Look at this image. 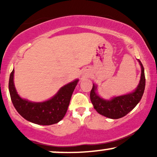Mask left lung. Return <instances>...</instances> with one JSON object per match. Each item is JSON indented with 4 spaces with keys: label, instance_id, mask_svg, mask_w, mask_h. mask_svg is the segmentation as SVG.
Listing matches in <instances>:
<instances>
[{
    "label": "left lung",
    "instance_id": "1",
    "mask_svg": "<svg viewBox=\"0 0 157 157\" xmlns=\"http://www.w3.org/2000/svg\"><path fill=\"white\" fill-rule=\"evenodd\" d=\"M142 68L141 79L137 88L133 93L123 96L117 97L111 100L100 98L96 93V86L93 85L90 92V98L94 108L100 114L111 119H119L128 114L138 104L143 95L145 86L144 67L141 61L138 60Z\"/></svg>",
    "mask_w": 157,
    "mask_h": 157
}]
</instances>
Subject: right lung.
<instances>
[{"mask_svg": "<svg viewBox=\"0 0 157 157\" xmlns=\"http://www.w3.org/2000/svg\"><path fill=\"white\" fill-rule=\"evenodd\" d=\"M14 72L13 69L10 74L9 90L13 105L23 118L38 125H49L57 123L64 117L78 80L61 88L48 101L32 102L21 98L17 94L13 82Z\"/></svg>", "mask_w": 157, "mask_h": 157, "instance_id": "1", "label": "right lung"}]
</instances>
